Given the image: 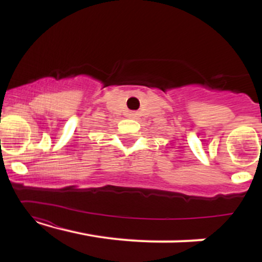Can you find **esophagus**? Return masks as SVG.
<instances>
[{
	"label": "esophagus",
	"instance_id": "esophagus-1",
	"mask_svg": "<svg viewBox=\"0 0 262 262\" xmlns=\"http://www.w3.org/2000/svg\"><path fill=\"white\" fill-rule=\"evenodd\" d=\"M137 117H138V113L137 112H130V113H129V118L137 119Z\"/></svg>",
	"mask_w": 262,
	"mask_h": 262
}]
</instances>
